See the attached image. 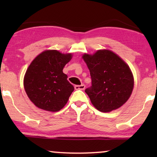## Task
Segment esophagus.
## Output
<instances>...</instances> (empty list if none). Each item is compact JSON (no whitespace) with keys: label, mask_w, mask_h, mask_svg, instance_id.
Listing matches in <instances>:
<instances>
[{"label":"esophagus","mask_w":157,"mask_h":157,"mask_svg":"<svg viewBox=\"0 0 157 157\" xmlns=\"http://www.w3.org/2000/svg\"><path fill=\"white\" fill-rule=\"evenodd\" d=\"M85 85L84 84H81V85H76L74 86L75 89L76 90H84L85 89Z\"/></svg>","instance_id":"esophagus-1"}]
</instances>
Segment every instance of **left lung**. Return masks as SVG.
I'll use <instances>...</instances> for the list:
<instances>
[{"instance_id":"1","label":"left lung","mask_w":157,"mask_h":157,"mask_svg":"<svg viewBox=\"0 0 157 157\" xmlns=\"http://www.w3.org/2000/svg\"><path fill=\"white\" fill-rule=\"evenodd\" d=\"M89 68L91 86L85 90L94 107L101 112L119 109L129 98L134 77L127 64L112 51L98 50L83 55Z\"/></svg>"}]
</instances>
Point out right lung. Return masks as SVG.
<instances>
[{
  "instance_id": "obj_1",
  "label": "right lung",
  "mask_w": 157,
  "mask_h": 157,
  "mask_svg": "<svg viewBox=\"0 0 157 157\" xmlns=\"http://www.w3.org/2000/svg\"><path fill=\"white\" fill-rule=\"evenodd\" d=\"M71 58V53L47 50L30 64L23 84L30 100L38 108L56 112L66 104L74 87L68 82L63 69Z\"/></svg>"
}]
</instances>
